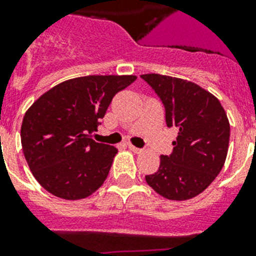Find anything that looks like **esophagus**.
I'll use <instances>...</instances> for the list:
<instances>
[{
    "instance_id": "1",
    "label": "esophagus",
    "mask_w": 256,
    "mask_h": 256,
    "mask_svg": "<svg viewBox=\"0 0 256 256\" xmlns=\"http://www.w3.org/2000/svg\"><path fill=\"white\" fill-rule=\"evenodd\" d=\"M128 148H130V151H132V152H135V154L143 152V150H142V148H138V147L132 146V144H128Z\"/></svg>"
}]
</instances>
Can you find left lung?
Masks as SVG:
<instances>
[{"mask_svg": "<svg viewBox=\"0 0 256 256\" xmlns=\"http://www.w3.org/2000/svg\"><path fill=\"white\" fill-rule=\"evenodd\" d=\"M140 78L155 90L166 109L168 128L178 130L171 155L146 182L168 200L184 201L204 192L221 172L228 155L230 124L217 97L200 85L159 74Z\"/></svg>", "mask_w": 256, "mask_h": 256, "instance_id": "8db88e82", "label": "left lung"}]
</instances>
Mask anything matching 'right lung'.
<instances>
[{"label":"right lung","instance_id":"1","mask_svg":"<svg viewBox=\"0 0 256 256\" xmlns=\"http://www.w3.org/2000/svg\"><path fill=\"white\" fill-rule=\"evenodd\" d=\"M136 76L92 74L55 85L26 112L20 128L24 158L36 182L64 200H81L102 186L118 150L90 134L118 92Z\"/></svg>","mask_w":256,"mask_h":256}]
</instances>
